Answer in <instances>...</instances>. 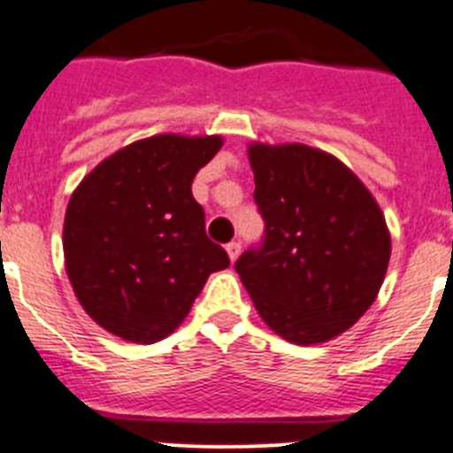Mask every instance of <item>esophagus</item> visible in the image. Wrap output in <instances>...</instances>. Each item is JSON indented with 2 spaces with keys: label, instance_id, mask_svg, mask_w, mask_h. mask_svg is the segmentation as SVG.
Here are the masks:
<instances>
[{
  "label": "esophagus",
  "instance_id": "obj_1",
  "mask_svg": "<svg viewBox=\"0 0 453 453\" xmlns=\"http://www.w3.org/2000/svg\"><path fill=\"white\" fill-rule=\"evenodd\" d=\"M226 250L227 255H230V261H236V257L241 255V243L239 241H230V243L226 246Z\"/></svg>",
  "mask_w": 453,
  "mask_h": 453
}]
</instances>
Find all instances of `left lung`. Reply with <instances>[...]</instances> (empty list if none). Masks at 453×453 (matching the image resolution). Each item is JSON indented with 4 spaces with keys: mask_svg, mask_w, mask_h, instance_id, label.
<instances>
[{
    "mask_svg": "<svg viewBox=\"0 0 453 453\" xmlns=\"http://www.w3.org/2000/svg\"><path fill=\"white\" fill-rule=\"evenodd\" d=\"M259 246L234 270L261 319L293 344L353 326L387 274L391 239L378 203L346 165L306 145H252Z\"/></svg>",
    "mask_w": 453,
    "mask_h": 453,
    "instance_id": "1",
    "label": "left lung"
}]
</instances>
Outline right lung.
<instances>
[{"instance_id":"add662e5","label":"right lung","mask_w":453,"mask_h":453,"mask_svg":"<svg viewBox=\"0 0 453 453\" xmlns=\"http://www.w3.org/2000/svg\"><path fill=\"white\" fill-rule=\"evenodd\" d=\"M221 138L163 134L131 142L93 169L65 217L66 274L84 311L122 340L174 331L207 277L230 265L207 239L192 180Z\"/></svg>"}]
</instances>
